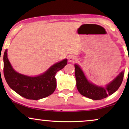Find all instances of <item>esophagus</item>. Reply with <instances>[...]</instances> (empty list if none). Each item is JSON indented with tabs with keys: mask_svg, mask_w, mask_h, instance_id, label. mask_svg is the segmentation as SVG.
I'll use <instances>...</instances> for the list:
<instances>
[{
	"mask_svg": "<svg viewBox=\"0 0 129 129\" xmlns=\"http://www.w3.org/2000/svg\"><path fill=\"white\" fill-rule=\"evenodd\" d=\"M69 60L70 62H76L77 60H78V59L75 56H71L69 57Z\"/></svg>",
	"mask_w": 129,
	"mask_h": 129,
	"instance_id": "34e87169",
	"label": "esophagus"
}]
</instances>
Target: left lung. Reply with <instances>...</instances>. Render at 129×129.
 <instances>
[{
	"mask_svg": "<svg viewBox=\"0 0 129 129\" xmlns=\"http://www.w3.org/2000/svg\"><path fill=\"white\" fill-rule=\"evenodd\" d=\"M76 87L79 92L84 96L93 100H100L115 93L120 87L124 78L122 72L106 88L96 86L87 81L85 75L78 65H75Z\"/></svg>",
	"mask_w": 129,
	"mask_h": 129,
	"instance_id": "left-lung-1",
	"label": "left lung"
}]
</instances>
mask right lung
<instances>
[{
  "mask_svg": "<svg viewBox=\"0 0 129 129\" xmlns=\"http://www.w3.org/2000/svg\"><path fill=\"white\" fill-rule=\"evenodd\" d=\"M67 63L64 59L51 66L45 73L36 77H29L19 74L13 69L7 57V50L4 55V74L10 88L19 95L28 99L38 100L50 96L56 87V73Z\"/></svg>",
  "mask_w": 129,
  "mask_h": 129,
  "instance_id": "obj_1",
  "label": "right lung"
}]
</instances>
